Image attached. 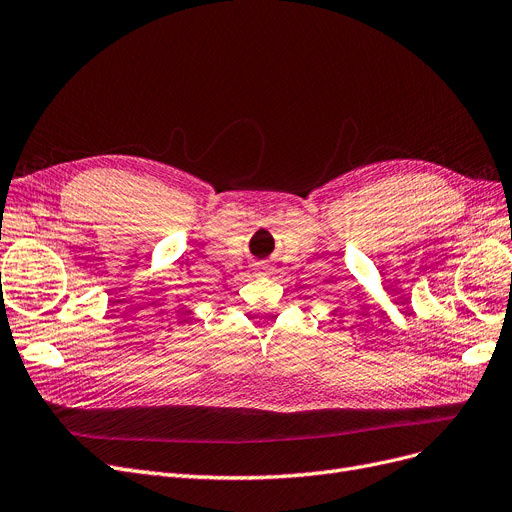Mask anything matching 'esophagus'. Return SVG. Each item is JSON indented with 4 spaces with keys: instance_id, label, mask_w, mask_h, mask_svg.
<instances>
[{
    "instance_id": "34e87169",
    "label": "esophagus",
    "mask_w": 512,
    "mask_h": 512,
    "mask_svg": "<svg viewBox=\"0 0 512 512\" xmlns=\"http://www.w3.org/2000/svg\"><path fill=\"white\" fill-rule=\"evenodd\" d=\"M254 271H256V275H269V267H267V264H264V262H258L256 264V267H254Z\"/></svg>"
}]
</instances>
